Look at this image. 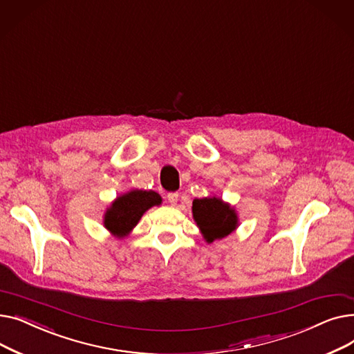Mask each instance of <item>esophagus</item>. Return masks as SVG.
I'll return each mask as SVG.
<instances>
[{
  "instance_id": "1",
  "label": "esophagus",
  "mask_w": 354,
  "mask_h": 354,
  "mask_svg": "<svg viewBox=\"0 0 354 354\" xmlns=\"http://www.w3.org/2000/svg\"><path fill=\"white\" fill-rule=\"evenodd\" d=\"M178 198H179L178 192H171V194H167V202H169L171 205H176Z\"/></svg>"
}]
</instances>
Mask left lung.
<instances>
[{"instance_id":"1","label":"left lung","mask_w":354,"mask_h":354,"mask_svg":"<svg viewBox=\"0 0 354 354\" xmlns=\"http://www.w3.org/2000/svg\"><path fill=\"white\" fill-rule=\"evenodd\" d=\"M192 214L202 236L208 244L230 235L238 227L235 209L216 196L194 199Z\"/></svg>"}]
</instances>
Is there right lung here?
<instances>
[{"label": "right lung", "mask_w": 354, "mask_h": 354, "mask_svg": "<svg viewBox=\"0 0 354 354\" xmlns=\"http://www.w3.org/2000/svg\"><path fill=\"white\" fill-rule=\"evenodd\" d=\"M160 203L162 198L155 191L132 189L111 202L104 214L103 224L115 236L123 238L138 225L147 209Z\"/></svg>", "instance_id": "add662e5"}]
</instances>
